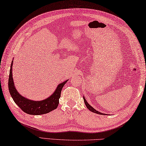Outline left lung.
<instances>
[{
    "label": "left lung",
    "mask_w": 146,
    "mask_h": 146,
    "mask_svg": "<svg viewBox=\"0 0 146 146\" xmlns=\"http://www.w3.org/2000/svg\"><path fill=\"white\" fill-rule=\"evenodd\" d=\"M83 100H84V102H85V105H86V107H87L88 109L90 110L91 111H93V112H94V113H97V114H100V115H102V114H104V113H101V112H99V111H97L96 110L95 108H93L91 105H90L88 104V102H86V99L83 97ZM104 115H105V114H104Z\"/></svg>",
    "instance_id": "left-lung-1"
}]
</instances>
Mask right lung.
<instances>
[{
  "label": "right lung",
  "mask_w": 146,
  "mask_h": 146,
  "mask_svg": "<svg viewBox=\"0 0 146 146\" xmlns=\"http://www.w3.org/2000/svg\"><path fill=\"white\" fill-rule=\"evenodd\" d=\"M12 63H13V61H12L10 71H9L8 86L11 97L15 103L18 105V107L26 113L30 115H37L47 113L56 109L58 106L59 99L61 97L62 88H63L65 83L68 82V80H66L65 82L58 85L54 94L45 100L41 101H33L28 100V99L23 97L19 94L15 88L13 78H12Z\"/></svg>",
  "instance_id": "right-lung-1"
}]
</instances>
